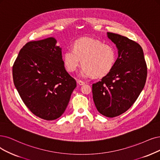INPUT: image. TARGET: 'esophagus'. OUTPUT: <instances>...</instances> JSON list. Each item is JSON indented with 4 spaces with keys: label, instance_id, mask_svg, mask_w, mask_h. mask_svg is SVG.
<instances>
[{
    "label": "esophagus",
    "instance_id": "obj_1",
    "mask_svg": "<svg viewBox=\"0 0 160 160\" xmlns=\"http://www.w3.org/2000/svg\"><path fill=\"white\" fill-rule=\"evenodd\" d=\"M77 83H78L80 86H82V85H84L85 84V82L82 80H77Z\"/></svg>",
    "mask_w": 160,
    "mask_h": 160
}]
</instances>
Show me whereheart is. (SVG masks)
<instances>
[{"mask_svg": "<svg viewBox=\"0 0 160 160\" xmlns=\"http://www.w3.org/2000/svg\"><path fill=\"white\" fill-rule=\"evenodd\" d=\"M62 61L65 68L70 72L75 71L82 61L83 67L80 71L81 76L103 78L114 66L116 51L111 45L103 44L101 41L82 38L73 43L72 49L64 51Z\"/></svg>", "mask_w": 160, "mask_h": 160, "instance_id": "heart-1", "label": "heart"}]
</instances>
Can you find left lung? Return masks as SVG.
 I'll list each match as a JSON object with an SVG mask.
<instances>
[{
	"mask_svg": "<svg viewBox=\"0 0 160 160\" xmlns=\"http://www.w3.org/2000/svg\"><path fill=\"white\" fill-rule=\"evenodd\" d=\"M116 45L118 58L111 72L92 84L94 103L108 117L126 112L134 104L146 84L147 65L141 46L119 34L108 32Z\"/></svg>",
	"mask_w": 160,
	"mask_h": 160,
	"instance_id": "left-lung-1",
	"label": "left lung"
}]
</instances>
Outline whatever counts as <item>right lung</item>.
I'll list each match as a JSON object with an SVG mask.
<instances>
[{
	"label": "right lung",
	"mask_w": 160,
	"mask_h": 160,
	"mask_svg": "<svg viewBox=\"0 0 160 160\" xmlns=\"http://www.w3.org/2000/svg\"><path fill=\"white\" fill-rule=\"evenodd\" d=\"M49 38L29 41L19 52L12 67L14 84L26 107L47 121L66 109L76 82L65 70L61 48Z\"/></svg>",
	"instance_id": "obj_1"
}]
</instances>
